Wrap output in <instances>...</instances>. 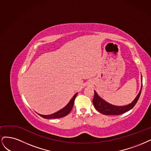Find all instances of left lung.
<instances>
[{
	"label": "left lung",
	"instance_id": "1",
	"mask_svg": "<svg viewBox=\"0 0 151 151\" xmlns=\"http://www.w3.org/2000/svg\"><path fill=\"white\" fill-rule=\"evenodd\" d=\"M142 76L141 75V88L138 95L135 97V99L133 100V101L131 102L130 104L127 105H124V106H116V105H114L108 103L107 101H106L103 99L101 98V97L98 95V93H96V91L94 90L95 95H94V98L93 99V105L97 111H99L100 113L106 115H116L122 114L126 112V111L130 110V109H132L135 106V105L137 104V102L139 99L140 93H141V91H142Z\"/></svg>",
	"mask_w": 151,
	"mask_h": 151
}]
</instances>
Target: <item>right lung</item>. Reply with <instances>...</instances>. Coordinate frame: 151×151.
<instances>
[{
  "label": "right lung",
  "instance_id": "obj_1",
  "mask_svg": "<svg viewBox=\"0 0 151 151\" xmlns=\"http://www.w3.org/2000/svg\"><path fill=\"white\" fill-rule=\"evenodd\" d=\"M77 94H78V93H76L73 96V98L69 101V103L64 108H63L62 109L60 110L59 111H56V112L50 114V115H41L40 114H38L40 115L41 116H42V118L47 119H58V118L63 117V116H65L66 115H67L70 112L72 108H73V106L74 101L75 100V98H76Z\"/></svg>",
  "mask_w": 151,
  "mask_h": 151
}]
</instances>
